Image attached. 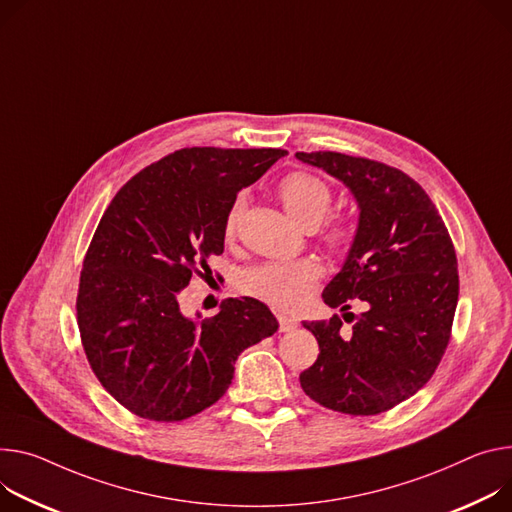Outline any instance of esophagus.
Listing matches in <instances>:
<instances>
[{
	"label": "esophagus",
	"instance_id": "34e87169",
	"mask_svg": "<svg viewBox=\"0 0 512 512\" xmlns=\"http://www.w3.org/2000/svg\"><path fill=\"white\" fill-rule=\"evenodd\" d=\"M277 322H280V331L282 333H290L298 327V320L292 318V316H286V314H277Z\"/></svg>",
	"mask_w": 512,
	"mask_h": 512
}]
</instances>
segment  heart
<instances>
[{"mask_svg":"<svg viewBox=\"0 0 512 512\" xmlns=\"http://www.w3.org/2000/svg\"><path fill=\"white\" fill-rule=\"evenodd\" d=\"M277 196H280L288 214L306 228L316 226L324 216H327L333 204V190L329 185L320 177L304 171L284 175L280 183H277ZM243 206V198H237L232 202L224 220L226 239L235 235ZM320 235L322 241L331 249L341 251L349 247L353 230L347 220L331 218L327 222H322ZM320 273L322 267L312 257H304L290 263H263L249 269L241 277V290L253 298L271 304L273 308L292 310L298 308L310 296Z\"/></svg>","mask_w":512,"mask_h":512,"instance_id":"b5f03b06","label":"heart"}]
</instances>
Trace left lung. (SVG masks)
I'll use <instances>...</instances> for the list:
<instances>
[{
	"instance_id": "8db88e82",
	"label": "left lung",
	"mask_w": 512,
	"mask_h": 512,
	"mask_svg": "<svg viewBox=\"0 0 512 512\" xmlns=\"http://www.w3.org/2000/svg\"><path fill=\"white\" fill-rule=\"evenodd\" d=\"M302 163L343 181L359 224L324 304L365 312L304 322L318 359L300 374L302 390L324 408L380 414L421 390L447 349L459 296L457 257L427 192L396 167L333 151L296 153Z\"/></svg>"
}]
</instances>
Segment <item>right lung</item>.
<instances>
[{
  "instance_id": "1",
  "label": "right lung",
  "mask_w": 512,
  "mask_h": 512,
  "mask_svg": "<svg viewBox=\"0 0 512 512\" xmlns=\"http://www.w3.org/2000/svg\"><path fill=\"white\" fill-rule=\"evenodd\" d=\"M282 149L175 151L128 179L106 208L83 259L77 324L100 384L132 414L175 423L224 396L237 357L271 337V310L226 298L210 318L179 308L192 275H212L237 194Z\"/></svg>"
}]
</instances>
